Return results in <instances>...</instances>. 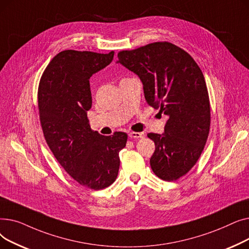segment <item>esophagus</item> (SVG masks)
<instances>
[{
  "mask_svg": "<svg viewBox=\"0 0 249 249\" xmlns=\"http://www.w3.org/2000/svg\"><path fill=\"white\" fill-rule=\"evenodd\" d=\"M129 137L130 138H142L143 137V133L141 132H129Z\"/></svg>",
  "mask_w": 249,
  "mask_h": 249,
  "instance_id": "obj_1",
  "label": "esophagus"
}]
</instances>
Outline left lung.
<instances>
[{
	"mask_svg": "<svg viewBox=\"0 0 249 249\" xmlns=\"http://www.w3.org/2000/svg\"><path fill=\"white\" fill-rule=\"evenodd\" d=\"M118 59L139 76L149 106L168 117L164 133L147 134L155 143L152 172L167 181L185 176L198 161L210 130V101L199 65L165 41L120 51Z\"/></svg>",
	"mask_w": 249,
	"mask_h": 249,
	"instance_id": "left-lung-1",
	"label": "left lung"
}]
</instances>
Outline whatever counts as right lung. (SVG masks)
I'll return each instance as SVG.
<instances>
[{
    "instance_id": "right-lung-1",
    "label": "right lung",
    "mask_w": 249,
    "mask_h": 249,
    "mask_svg": "<svg viewBox=\"0 0 249 249\" xmlns=\"http://www.w3.org/2000/svg\"><path fill=\"white\" fill-rule=\"evenodd\" d=\"M114 57L91 51L63 50L46 67L38 87L39 118L47 145L78 184L102 190L115 181L119 152L127 134L103 136L93 131L87 112L91 107L89 77Z\"/></svg>"
}]
</instances>
